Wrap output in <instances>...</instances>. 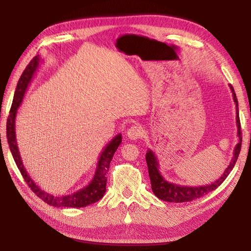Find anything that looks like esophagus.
Returning <instances> with one entry per match:
<instances>
[{"label": "esophagus", "mask_w": 251, "mask_h": 251, "mask_svg": "<svg viewBox=\"0 0 251 251\" xmlns=\"http://www.w3.org/2000/svg\"><path fill=\"white\" fill-rule=\"evenodd\" d=\"M126 135L130 140H137L138 138H140L142 136V128L140 126L134 125V126H131L128 130H127Z\"/></svg>", "instance_id": "obj_1"}]
</instances>
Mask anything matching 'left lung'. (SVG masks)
Here are the masks:
<instances>
[{
    "instance_id": "obj_1",
    "label": "left lung",
    "mask_w": 251,
    "mask_h": 251,
    "mask_svg": "<svg viewBox=\"0 0 251 251\" xmlns=\"http://www.w3.org/2000/svg\"><path fill=\"white\" fill-rule=\"evenodd\" d=\"M230 88L233 95V100L235 102L236 106V124H237V136H238V142L234 149L233 157L228 165L226 172L223 173L221 177L208 185L202 186H186V185H179L173 182H169L166 179H164L163 176L159 173L158 162L155 154L153 153L152 150H148L146 155V161L148 164L149 169V176H150L152 191L155 194L156 197L159 200L166 201L169 202H183V201H191L200 197L204 196L208 193H210L214 190H216L219 186L226 178L231 173L233 167L235 166V163L238 158L239 152H241L242 148V131H241V122H239V113H238V101L236 98V94L234 92V88L230 84Z\"/></svg>"
}]
</instances>
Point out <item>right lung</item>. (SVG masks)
Returning <instances> with one entry per match:
<instances>
[{
    "label": "right lung",
    "instance_id": "1",
    "mask_svg": "<svg viewBox=\"0 0 251 251\" xmlns=\"http://www.w3.org/2000/svg\"><path fill=\"white\" fill-rule=\"evenodd\" d=\"M41 57L35 56L33 59L30 61V63L26 66L25 70L21 74V76L18 81L17 87L15 90L14 99L12 108L9 111V116L7 119L6 124V135H7V141L8 146L12 152V155L15 159V163L17 165L19 172L23 175L25 181L30 189L34 192V193L40 197L42 201H44L49 205H51L54 207H68V208H81L86 207L87 205L93 204V202L98 201L103 197V194L105 193V186H106V174L109 172L110 163L112 161L115 151L122 142V135H116L113 139H112L106 147L103 149L102 153L99 157V161L97 164V169L94 175V178L90 181L89 184L85 186V188L78 190L74 193H71L69 195H51L47 193L44 190H42L39 185L34 183V181L30 178V176L26 173V170L24 166L23 161H21L20 153L18 150L17 140H16V115H17V109L19 105L23 102L24 96L28 89L29 84L31 83L32 78L35 71L37 70V67L40 65Z\"/></svg>",
    "mask_w": 251,
    "mask_h": 251
}]
</instances>
